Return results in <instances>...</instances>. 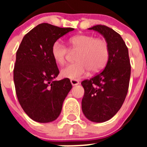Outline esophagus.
<instances>
[{"label":"esophagus","instance_id":"34e87169","mask_svg":"<svg viewBox=\"0 0 147 147\" xmlns=\"http://www.w3.org/2000/svg\"><path fill=\"white\" fill-rule=\"evenodd\" d=\"M71 84H72L73 86H74V85H77L80 84V82L76 80H71Z\"/></svg>","mask_w":147,"mask_h":147}]
</instances>
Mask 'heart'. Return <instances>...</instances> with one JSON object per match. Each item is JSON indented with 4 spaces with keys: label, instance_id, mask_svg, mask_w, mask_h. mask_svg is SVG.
Here are the masks:
<instances>
[{
    "label": "heart",
    "instance_id": "obj_1",
    "mask_svg": "<svg viewBox=\"0 0 147 147\" xmlns=\"http://www.w3.org/2000/svg\"><path fill=\"white\" fill-rule=\"evenodd\" d=\"M67 43L73 50H78L74 63L66 66L61 71L63 77L78 80L85 76L88 70L92 73L100 71L108 61L110 49L107 42L102 38L90 34H78L71 37ZM67 49L59 41L54 42L51 55L57 64L63 65L66 62Z\"/></svg>",
    "mask_w": 147,
    "mask_h": 147
}]
</instances>
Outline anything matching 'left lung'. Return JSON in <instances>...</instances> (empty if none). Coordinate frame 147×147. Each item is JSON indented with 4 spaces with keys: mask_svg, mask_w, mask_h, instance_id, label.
Returning a JSON list of instances; mask_svg holds the SVG:
<instances>
[{
    "mask_svg": "<svg viewBox=\"0 0 147 147\" xmlns=\"http://www.w3.org/2000/svg\"><path fill=\"white\" fill-rule=\"evenodd\" d=\"M89 29L105 37L110 54L102 72L82 82L85 90L82 109L90 121L105 122L117 113L127 96L131 74L129 52L121 35L110 27L96 25Z\"/></svg>",
    "mask_w": 147,
    "mask_h": 147,
    "instance_id": "8db88e82",
    "label": "left lung"
}]
</instances>
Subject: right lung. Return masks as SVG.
<instances>
[{"instance_id":"obj_1","label":"right lung","mask_w":147,"mask_h":147,"mask_svg":"<svg viewBox=\"0 0 147 147\" xmlns=\"http://www.w3.org/2000/svg\"><path fill=\"white\" fill-rule=\"evenodd\" d=\"M73 30L41 23L23 37L17 51L14 67L17 97L24 112L35 121L48 123L57 119L72 88L68 78L54 81L59 71L51 47Z\"/></svg>"}]
</instances>
